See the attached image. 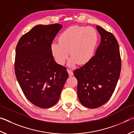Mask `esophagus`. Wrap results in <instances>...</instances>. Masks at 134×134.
I'll return each mask as SVG.
<instances>
[{
	"label": "esophagus",
	"mask_w": 134,
	"mask_h": 134,
	"mask_svg": "<svg viewBox=\"0 0 134 134\" xmlns=\"http://www.w3.org/2000/svg\"><path fill=\"white\" fill-rule=\"evenodd\" d=\"M67 72H69V74L70 76H72L73 75V72L72 71V70L71 69H67Z\"/></svg>",
	"instance_id": "esophagus-1"
}]
</instances>
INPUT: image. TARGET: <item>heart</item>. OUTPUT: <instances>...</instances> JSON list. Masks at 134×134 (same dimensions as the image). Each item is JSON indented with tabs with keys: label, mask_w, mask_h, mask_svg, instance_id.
<instances>
[{
	"label": "heart",
	"mask_w": 134,
	"mask_h": 134,
	"mask_svg": "<svg viewBox=\"0 0 134 134\" xmlns=\"http://www.w3.org/2000/svg\"><path fill=\"white\" fill-rule=\"evenodd\" d=\"M98 36L95 29L90 27H70L61 34L59 42H53L51 52L58 64L65 63L69 54L68 62L70 66L78 63L84 64L88 62L94 54Z\"/></svg>",
	"instance_id": "heart-1"
}]
</instances>
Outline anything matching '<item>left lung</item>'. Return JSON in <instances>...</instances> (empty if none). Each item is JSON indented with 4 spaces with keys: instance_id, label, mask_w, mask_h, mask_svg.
<instances>
[{
    "instance_id": "1",
    "label": "left lung",
    "mask_w": 134,
    "mask_h": 134,
    "mask_svg": "<svg viewBox=\"0 0 134 134\" xmlns=\"http://www.w3.org/2000/svg\"><path fill=\"white\" fill-rule=\"evenodd\" d=\"M101 42L88 62L74 71L77 94L82 105L96 108L113 95L120 75L121 60L117 40L113 34L96 26Z\"/></svg>"
}]
</instances>
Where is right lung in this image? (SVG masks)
<instances>
[{
	"label": "right lung",
	"mask_w": 134,
	"mask_h": 134,
	"mask_svg": "<svg viewBox=\"0 0 134 134\" xmlns=\"http://www.w3.org/2000/svg\"><path fill=\"white\" fill-rule=\"evenodd\" d=\"M63 26L37 25L21 36L16 48L14 70L29 101L42 108L55 105L69 74L54 60L51 45Z\"/></svg>",
	"instance_id": "add662e5"
}]
</instances>
